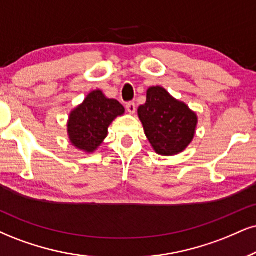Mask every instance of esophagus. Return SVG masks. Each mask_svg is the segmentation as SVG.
Wrapping results in <instances>:
<instances>
[{
  "instance_id": "1",
  "label": "esophagus",
  "mask_w": 256,
  "mask_h": 256,
  "mask_svg": "<svg viewBox=\"0 0 256 256\" xmlns=\"http://www.w3.org/2000/svg\"><path fill=\"white\" fill-rule=\"evenodd\" d=\"M126 108H127V112L129 114H134L136 112V104L134 102H128L127 106H126Z\"/></svg>"
}]
</instances>
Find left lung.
I'll return each instance as SVG.
<instances>
[{
    "instance_id": "1",
    "label": "left lung",
    "mask_w": 256,
    "mask_h": 256,
    "mask_svg": "<svg viewBox=\"0 0 256 256\" xmlns=\"http://www.w3.org/2000/svg\"><path fill=\"white\" fill-rule=\"evenodd\" d=\"M138 114L148 141L160 156L182 152L194 138L196 114L162 88L148 89L146 103L138 106Z\"/></svg>"
}]
</instances>
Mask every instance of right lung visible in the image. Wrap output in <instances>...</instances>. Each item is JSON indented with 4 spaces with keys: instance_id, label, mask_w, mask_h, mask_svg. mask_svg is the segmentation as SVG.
Returning <instances> with one entry per match:
<instances>
[{
    "instance_id": "1",
    "label": "right lung",
    "mask_w": 256,
    "mask_h": 256,
    "mask_svg": "<svg viewBox=\"0 0 256 256\" xmlns=\"http://www.w3.org/2000/svg\"><path fill=\"white\" fill-rule=\"evenodd\" d=\"M124 108L118 100L104 97L102 91H92L83 104L70 115L68 135L74 146L86 152H94L108 134V127Z\"/></svg>"
}]
</instances>
